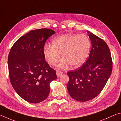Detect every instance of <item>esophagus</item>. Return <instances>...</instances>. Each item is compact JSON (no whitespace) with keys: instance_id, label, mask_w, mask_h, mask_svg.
Instances as JSON below:
<instances>
[{"instance_id":"1","label":"esophagus","mask_w":121,"mask_h":121,"mask_svg":"<svg viewBox=\"0 0 121 121\" xmlns=\"http://www.w3.org/2000/svg\"><path fill=\"white\" fill-rule=\"evenodd\" d=\"M56 76L58 77H59L60 76H61V75H62V72H61V71H59V70H56Z\"/></svg>"}]
</instances>
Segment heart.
<instances>
[{"mask_svg":"<svg viewBox=\"0 0 121 121\" xmlns=\"http://www.w3.org/2000/svg\"><path fill=\"white\" fill-rule=\"evenodd\" d=\"M91 42L84 34H65L53 39L52 45H46L44 48V55L49 64L54 65L60 58H63L58 65L59 68L69 63L71 67L82 65L89 56Z\"/></svg>","mask_w":121,"mask_h":121,"instance_id":"b5f03b06","label":"heart"}]
</instances>
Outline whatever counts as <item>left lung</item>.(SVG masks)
I'll use <instances>...</instances> for the list:
<instances>
[{"mask_svg": "<svg viewBox=\"0 0 121 121\" xmlns=\"http://www.w3.org/2000/svg\"><path fill=\"white\" fill-rule=\"evenodd\" d=\"M92 47L87 60L67 74V89L70 97L85 102L93 99L103 90L112 73V62L109 47L101 38L87 31Z\"/></svg>", "mask_w": 121, "mask_h": 121, "instance_id": "obj_1", "label": "left lung"}]
</instances>
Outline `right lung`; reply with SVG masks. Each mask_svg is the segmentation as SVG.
Masks as SVG:
<instances>
[{
    "mask_svg": "<svg viewBox=\"0 0 121 121\" xmlns=\"http://www.w3.org/2000/svg\"><path fill=\"white\" fill-rule=\"evenodd\" d=\"M55 31L50 29L31 30L14 44L8 57L9 79L22 99L37 104L45 100L50 84L56 79V71L45 61L44 48Z\"/></svg>",
    "mask_w": 121,
    "mask_h": 121,
    "instance_id": "right-lung-1",
    "label": "right lung"
}]
</instances>
